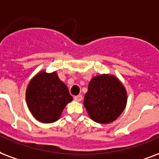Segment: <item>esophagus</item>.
Here are the masks:
<instances>
[{"label":"esophagus","mask_w":159,"mask_h":159,"mask_svg":"<svg viewBox=\"0 0 159 159\" xmlns=\"http://www.w3.org/2000/svg\"><path fill=\"white\" fill-rule=\"evenodd\" d=\"M74 99H75V100H76V101H81L82 100V99H83V97H82V95H77V96H75L74 97Z\"/></svg>","instance_id":"34e87169"}]
</instances>
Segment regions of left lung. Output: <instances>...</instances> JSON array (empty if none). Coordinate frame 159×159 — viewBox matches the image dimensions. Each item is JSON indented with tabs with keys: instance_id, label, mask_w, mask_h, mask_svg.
<instances>
[{
	"instance_id": "obj_1",
	"label": "left lung",
	"mask_w": 159,
	"mask_h": 159,
	"mask_svg": "<svg viewBox=\"0 0 159 159\" xmlns=\"http://www.w3.org/2000/svg\"><path fill=\"white\" fill-rule=\"evenodd\" d=\"M126 104V89L118 78L110 75L93 77L84 99L89 117L99 124H109L118 119Z\"/></svg>"
}]
</instances>
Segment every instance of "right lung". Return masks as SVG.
<instances>
[{
	"mask_svg": "<svg viewBox=\"0 0 159 159\" xmlns=\"http://www.w3.org/2000/svg\"><path fill=\"white\" fill-rule=\"evenodd\" d=\"M25 99L33 116L41 123L50 124L60 119L63 109L73 98L56 72L41 71L30 81Z\"/></svg>",
	"mask_w": 159,
	"mask_h": 159,
	"instance_id": "obj_1",
	"label": "right lung"
}]
</instances>
